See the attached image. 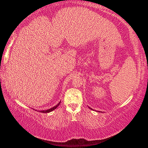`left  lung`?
Listing matches in <instances>:
<instances>
[{
  "label": "left lung",
  "mask_w": 148,
  "mask_h": 148,
  "mask_svg": "<svg viewBox=\"0 0 148 148\" xmlns=\"http://www.w3.org/2000/svg\"><path fill=\"white\" fill-rule=\"evenodd\" d=\"M91 110H92V109H91Z\"/></svg>",
  "instance_id": "1"
}]
</instances>
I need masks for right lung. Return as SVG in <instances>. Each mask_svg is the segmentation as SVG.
I'll return each instance as SVG.
<instances>
[{
  "instance_id": "1",
  "label": "right lung",
  "mask_w": 148,
  "mask_h": 148,
  "mask_svg": "<svg viewBox=\"0 0 148 148\" xmlns=\"http://www.w3.org/2000/svg\"><path fill=\"white\" fill-rule=\"evenodd\" d=\"M60 103H61V102H59L58 104H57L56 106H55L54 107L51 108H50L49 110H42V111H40V112H42V113H49V112L53 111V110H54L55 109H56L57 107H58L59 105L60 104Z\"/></svg>"
}]
</instances>
